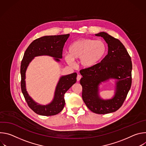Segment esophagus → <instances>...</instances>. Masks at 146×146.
I'll list each match as a JSON object with an SVG mask.
<instances>
[{
    "instance_id": "esophagus-1",
    "label": "esophagus",
    "mask_w": 146,
    "mask_h": 146,
    "mask_svg": "<svg viewBox=\"0 0 146 146\" xmlns=\"http://www.w3.org/2000/svg\"><path fill=\"white\" fill-rule=\"evenodd\" d=\"M81 78V76L80 75V74H78L77 76V81H80Z\"/></svg>"
}]
</instances>
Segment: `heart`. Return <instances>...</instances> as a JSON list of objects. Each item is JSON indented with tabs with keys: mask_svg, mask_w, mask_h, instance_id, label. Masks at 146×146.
<instances>
[{
	"mask_svg": "<svg viewBox=\"0 0 146 146\" xmlns=\"http://www.w3.org/2000/svg\"><path fill=\"white\" fill-rule=\"evenodd\" d=\"M107 46L102 40L92 38H80L73 42L65 54V59L70 65L73 60L80 59V64L84 68L95 66L105 57Z\"/></svg>",
	"mask_w": 146,
	"mask_h": 146,
	"instance_id": "1",
	"label": "heart"
}]
</instances>
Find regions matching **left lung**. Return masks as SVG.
I'll list each match as a JSON object with an SVG mask.
<instances>
[{"instance_id": "obj_1", "label": "left lung", "mask_w": 146, "mask_h": 146, "mask_svg": "<svg viewBox=\"0 0 146 146\" xmlns=\"http://www.w3.org/2000/svg\"><path fill=\"white\" fill-rule=\"evenodd\" d=\"M103 37L108 45V54L102 61L91 68L80 71L82 77V98L92 112L105 114L118 110L125 100L132 84V64L130 55L121 41L106 32L95 35ZM110 78L117 79L114 97L103 100L98 95V85Z\"/></svg>"}]
</instances>
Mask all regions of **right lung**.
<instances>
[{
  "label": "right lung",
  "instance_id": "obj_1",
  "mask_svg": "<svg viewBox=\"0 0 146 146\" xmlns=\"http://www.w3.org/2000/svg\"><path fill=\"white\" fill-rule=\"evenodd\" d=\"M69 34L46 36L35 40L26 50L21 65V87L28 106L36 114L50 116L54 115L63 110L65 101L64 95L76 82L77 73L62 76L56 86L54 98L47 105H40L36 103L28 95L25 86V72L30 62L35 56L48 55L52 56L59 62L62 58V51Z\"/></svg>",
  "mask_w": 146,
  "mask_h": 146
}]
</instances>
